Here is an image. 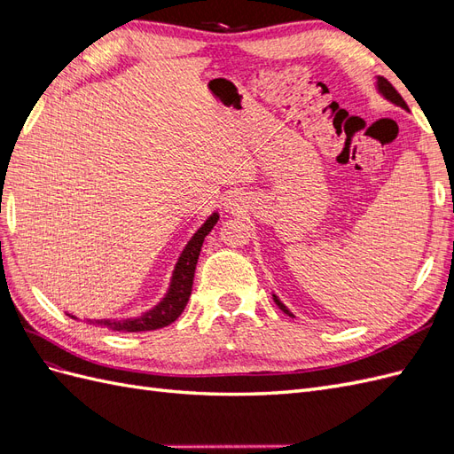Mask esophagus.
I'll return each instance as SVG.
<instances>
[{
	"mask_svg": "<svg viewBox=\"0 0 454 454\" xmlns=\"http://www.w3.org/2000/svg\"><path fill=\"white\" fill-rule=\"evenodd\" d=\"M244 200H242V197L239 195V193H229L227 197H225V206H227V208H239V206L242 204Z\"/></svg>",
	"mask_w": 454,
	"mask_h": 454,
	"instance_id": "esophagus-1",
	"label": "esophagus"
}]
</instances>
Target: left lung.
<instances>
[{"label":"left lung","instance_id":"1","mask_svg":"<svg viewBox=\"0 0 454 454\" xmlns=\"http://www.w3.org/2000/svg\"><path fill=\"white\" fill-rule=\"evenodd\" d=\"M377 90H379L388 102H392V104H395V106H400V107H403V109H409L407 104H405V100L400 96V92H397L384 77H377ZM272 299H274V303H277V305L280 307V310H284L287 316H292V318H294V314H292L290 310H287V307L282 303V301H280L277 295L272 294Z\"/></svg>","mask_w":454,"mask_h":454}]
</instances>
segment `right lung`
Wrapping results in <instances>:
<instances>
[{
  "mask_svg": "<svg viewBox=\"0 0 454 454\" xmlns=\"http://www.w3.org/2000/svg\"><path fill=\"white\" fill-rule=\"evenodd\" d=\"M217 219H219V214L214 212L200 225V229L195 232V235L191 237V240L187 242L180 259H177V263L174 267L168 292L162 297V301L157 307L144 312L142 316H138V318L96 320V324L106 325L109 329H115V332H151V329H159V327L172 324L177 316L184 312L187 301L191 297L202 242H204L206 235H208V232L214 229V225L217 223ZM72 318H75V316H72Z\"/></svg>",
  "mask_w": 454,
  "mask_h": 454,
  "instance_id": "right-lung-1",
  "label": "right lung"
}]
</instances>
